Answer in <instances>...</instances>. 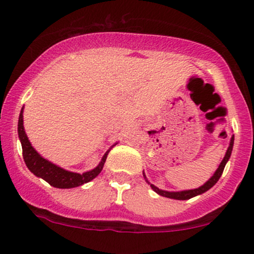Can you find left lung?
<instances>
[{
    "label": "left lung",
    "instance_id": "1",
    "mask_svg": "<svg viewBox=\"0 0 254 254\" xmlns=\"http://www.w3.org/2000/svg\"><path fill=\"white\" fill-rule=\"evenodd\" d=\"M233 144H234V136L232 137V139H230V144L228 147V150H227L226 155H224L222 162H221L220 166H218L217 171L215 172V174L212 176L210 179L208 180L205 184H204L203 186H200V188L198 189H194V190H188V191H180V192H168V191H162L160 190V189H157L156 186H154L153 184H150L151 189H153L154 191L156 192V193L161 194V196L164 197H167V198H173V199H179V200H185V199H190V198L197 196V194H200L203 193V192L208 191L209 189H211L212 186L215 185L218 182V179H220L221 176H222L223 173V170H224V166H226L227 161L229 160L230 157V154H232V149H233Z\"/></svg>",
    "mask_w": 254,
    "mask_h": 254
}]
</instances>
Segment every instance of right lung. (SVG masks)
<instances>
[{"label": "right lung", "mask_w": 254, "mask_h": 254, "mask_svg": "<svg viewBox=\"0 0 254 254\" xmlns=\"http://www.w3.org/2000/svg\"><path fill=\"white\" fill-rule=\"evenodd\" d=\"M22 110L19 116V124H17V132H19V138L22 145V156H24V161L26 166L28 167L34 176L42 178L50 184L51 186L58 189H71L76 188V186L82 185L94 179L95 177L100 173L103 170L105 161L109 151L105 154L103 159H101L100 164H99L94 170L86 172L83 174L72 173V172H68L63 168L58 167V166L51 164L50 161L45 160L39 154L34 150L32 147L30 141H28L27 136H26L24 130V119H22Z\"/></svg>", "instance_id": "add662e5"}]
</instances>
